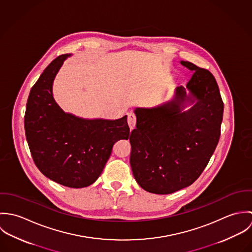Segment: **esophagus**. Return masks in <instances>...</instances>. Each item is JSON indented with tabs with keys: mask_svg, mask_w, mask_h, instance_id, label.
<instances>
[{
	"mask_svg": "<svg viewBox=\"0 0 252 252\" xmlns=\"http://www.w3.org/2000/svg\"><path fill=\"white\" fill-rule=\"evenodd\" d=\"M128 125L131 130H134L136 127V116L133 112H130L128 114Z\"/></svg>",
	"mask_w": 252,
	"mask_h": 252,
	"instance_id": "obj_1",
	"label": "esophagus"
}]
</instances>
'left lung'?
Masks as SVG:
<instances>
[{
    "instance_id": "1",
    "label": "left lung",
    "mask_w": 252,
    "mask_h": 252,
    "mask_svg": "<svg viewBox=\"0 0 252 252\" xmlns=\"http://www.w3.org/2000/svg\"><path fill=\"white\" fill-rule=\"evenodd\" d=\"M193 72L171 101L134 109L130 164L147 192L171 194L191 185L207 167L220 138L224 105L214 75L188 61Z\"/></svg>"
}]
</instances>
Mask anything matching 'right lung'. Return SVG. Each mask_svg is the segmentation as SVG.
<instances>
[{
	"label": "right lung",
	"mask_w": 252,
	"mask_h": 252,
	"mask_svg": "<svg viewBox=\"0 0 252 252\" xmlns=\"http://www.w3.org/2000/svg\"><path fill=\"white\" fill-rule=\"evenodd\" d=\"M53 60L32 87L24 127L37 169L49 180L71 188L91 185L101 176L119 140H128L127 115L115 120L82 118L65 112L53 97V82L64 61Z\"/></svg>",
	"instance_id": "1"
}]
</instances>
